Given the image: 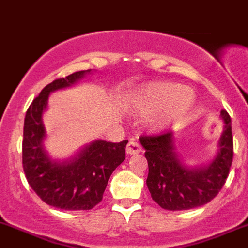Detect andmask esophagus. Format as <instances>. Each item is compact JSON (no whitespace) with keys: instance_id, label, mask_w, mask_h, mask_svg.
<instances>
[{"instance_id":"obj_1","label":"esophagus","mask_w":248,"mask_h":248,"mask_svg":"<svg viewBox=\"0 0 248 248\" xmlns=\"http://www.w3.org/2000/svg\"><path fill=\"white\" fill-rule=\"evenodd\" d=\"M142 150L141 145H140L139 142L136 141H130L129 144H127L126 147V153L129 155H136V154H140Z\"/></svg>"}]
</instances>
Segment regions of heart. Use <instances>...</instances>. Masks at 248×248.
<instances>
[{
  "label": "heart",
  "mask_w": 248,
  "mask_h": 248,
  "mask_svg": "<svg viewBox=\"0 0 248 248\" xmlns=\"http://www.w3.org/2000/svg\"><path fill=\"white\" fill-rule=\"evenodd\" d=\"M195 103L192 91L172 82H152L131 92L129 106L136 113L149 116L155 127L175 123L190 111Z\"/></svg>",
  "instance_id": "b5f03b06"
}]
</instances>
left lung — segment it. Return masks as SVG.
<instances>
[{
  "instance_id": "obj_1",
  "label": "left lung",
  "mask_w": 248,
  "mask_h": 248,
  "mask_svg": "<svg viewBox=\"0 0 248 248\" xmlns=\"http://www.w3.org/2000/svg\"><path fill=\"white\" fill-rule=\"evenodd\" d=\"M224 131L219 139V152L206 167L190 168L179 161L170 131L143 135L140 142L145 149L149 173L147 186L153 201L166 210H187L209 203L218 195L233 161L231 116L221 109Z\"/></svg>"
}]
</instances>
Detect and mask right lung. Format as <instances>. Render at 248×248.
<instances>
[{"label": "right lung", "mask_w": 248, "mask_h": 248, "mask_svg": "<svg viewBox=\"0 0 248 248\" xmlns=\"http://www.w3.org/2000/svg\"><path fill=\"white\" fill-rule=\"evenodd\" d=\"M89 71H76L48 83L32 101L25 117L22 167L26 179L40 200L63 210H89L100 203L109 177L125 160L126 140L119 143L98 140L64 162L51 161L43 149L45 129L42 116L48 95L74 85Z\"/></svg>", "instance_id": "right-lung-1"}]
</instances>
